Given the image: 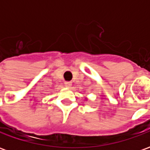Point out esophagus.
Here are the masks:
<instances>
[{"instance_id": "1", "label": "esophagus", "mask_w": 150, "mask_h": 150, "mask_svg": "<svg viewBox=\"0 0 150 150\" xmlns=\"http://www.w3.org/2000/svg\"><path fill=\"white\" fill-rule=\"evenodd\" d=\"M64 84H65L66 87L69 88V87H71V86L72 83H71V82H70V81H66L65 83H64Z\"/></svg>"}]
</instances>
